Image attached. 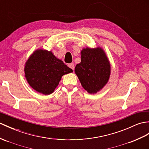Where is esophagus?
<instances>
[{"label":"esophagus","instance_id":"obj_1","mask_svg":"<svg viewBox=\"0 0 149 149\" xmlns=\"http://www.w3.org/2000/svg\"><path fill=\"white\" fill-rule=\"evenodd\" d=\"M68 67H70V68H72V70H74V68H75V66H74V64L73 63H72L68 64Z\"/></svg>","mask_w":149,"mask_h":149}]
</instances>
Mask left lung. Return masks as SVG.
Returning a JSON list of instances; mask_svg holds the SVG:
<instances>
[{"instance_id": "8db88e82", "label": "left lung", "mask_w": 149, "mask_h": 149, "mask_svg": "<svg viewBox=\"0 0 149 149\" xmlns=\"http://www.w3.org/2000/svg\"><path fill=\"white\" fill-rule=\"evenodd\" d=\"M81 61L75 72L85 90L95 94L104 87L110 75V64L101 47H86L81 51Z\"/></svg>"}]
</instances>
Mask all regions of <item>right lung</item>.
I'll list each match as a JSON object with an SVG mask.
<instances>
[{
    "mask_svg": "<svg viewBox=\"0 0 149 149\" xmlns=\"http://www.w3.org/2000/svg\"><path fill=\"white\" fill-rule=\"evenodd\" d=\"M24 71L31 87L45 95L54 92L62 76L73 72L51 51L43 49H37L31 54Z\"/></svg>",
    "mask_w": 149,
    "mask_h": 149,
    "instance_id": "add662e5",
    "label": "right lung"
}]
</instances>
